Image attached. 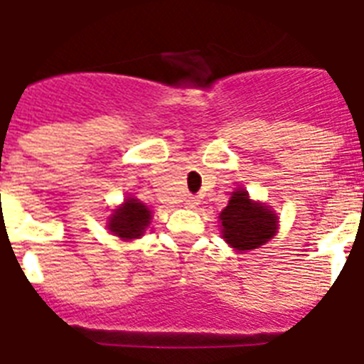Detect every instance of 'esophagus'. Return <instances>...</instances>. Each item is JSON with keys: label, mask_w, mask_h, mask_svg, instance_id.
Instances as JSON below:
<instances>
[{"label": "esophagus", "mask_w": 364, "mask_h": 364, "mask_svg": "<svg viewBox=\"0 0 364 364\" xmlns=\"http://www.w3.org/2000/svg\"><path fill=\"white\" fill-rule=\"evenodd\" d=\"M183 202H185V205H187V208H196V205H198V200L194 198V196H191V194H188V196H185V200H183Z\"/></svg>", "instance_id": "34e87169"}]
</instances>
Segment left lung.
Segmentation results:
<instances>
[{
    "mask_svg": "<svg viewBox=\"0 0 364 364\" xmlns=\"http://www.w3.org/2000/svg\"><path fill=\"white\" fill-rule=\"evenodd\" d=\"M223 238L234 249H257L276 234L277 221L266 205L249 198L245 191L232 193L228 205L221 211Z\"/></svg>",
    "mask_w": 364,
    "mask_h": 364,
    "instance_id": "1",
    "label": "left lung"
}]
</instances>
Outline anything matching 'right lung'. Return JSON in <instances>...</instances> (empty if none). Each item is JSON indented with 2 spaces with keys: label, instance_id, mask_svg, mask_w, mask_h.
Instances as JSON below:
<instances>
[{
  "label": "right lung",
  "instance_id": "add662e5",
  "mask_svg": "<svg viewBox=\"0 0 364 364\" xmlns=\"http://www.w3.org/2000/svg\"><path fill=\"white\" fill-rule=\"evenodd\" d=\"M151 223V211L147 205H143L141 202L130 198L126 200L122 208L113 211V215L109 217V230L117 234L122 240H134L139 238L145 228Z\"/></svg>",
  "mask_w": 364,
  "mask_h": 364
}]
</instances>
